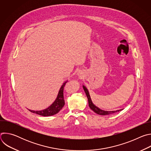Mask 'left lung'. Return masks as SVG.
<instances>
[{
    "instance_id": "1",
    "label": "left lung",
    "mask_w": 151,
    "mask_h": 151,
    "mask_svg": "<svg viewBox=\"0 0 151 151\" xmlns=\"http://www.w3.org/2000/svg\"><path fill=\"white\" fill-rule=\"evenodd\" d=\"M82 87H83V89L86 94V95H87V97L88 98V105H89V107H90V109L91 110H93L95 113H96L97 114H99V115H111V114H113L114 113H116V112H118L119 111H122V109H119V110H117V111H104V110H102V109H100L99 107H97L92 101L91 100V97H90V93H89V91L88 90V89L87 88V87H85L84 85H82Z\"/></svg>"
}]
</instances>
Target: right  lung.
<instances>
[{
    "label": "right lung",
    "mask_w": 151,
    "mask_h": 151,
    "mask_svg": "<svg viewBox=\"0 0 151 151\" xmlns=\"http://www.w3.org/2000/svg\"><path fill=\"white\" fill-rule=\"evenodd\" d=\"M68 81L64 82L58 91L57 97L55 99V100L52 103V104H51L48 108L42 110V111H29L31 112L36 114L37 115L43 116H52L54 115L57 114L62 108L64 105V96H63V91H64V87L65 86L66 83H67Z\"/></svg>",
    "instance_id": "1"
}]
</instances>
